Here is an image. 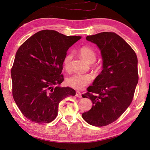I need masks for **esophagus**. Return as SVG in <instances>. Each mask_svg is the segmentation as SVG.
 <instances>
[{
    "mask_svg": "<svg viewBox=\"0 0 150 150\" xmlns=\"http://www.w3.org/2000/svg\"><path fill=\"white\" fill-rule=\"evenodd\" d=\"M75 95H76V97H79V98H81V97H82V93H81L80 91H76Z\"/></svg>",
    "mask_w": 150,
    "mask_h": 150,
    "instance_id": "34e87169",
    "label": "esophagus"
}]
</instances>
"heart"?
I'll list each match as a JSON object with an SVG mask.
<instances>
[{
	"instance_id": "heart-1",
	"label": "heart",
	"mask_w": 150,
	"mask_h": 150,
	"mask_svg": "<svg viewBox=\"0 0 150 150\" xmlns=\"http://www.w3.org/2000/svg\"><path fill=\"white\" fill-rule=\"evenodd\" d=\"M79 53L81 55L89 62L92 63L96 60V53L90 47H82L79 50ZM72 59L73 54L71 53L67 54L64 58V68L68 71L71 70ZM92 79H93V77L89 73H74L66 79V84L68 86L75 89V90H81L86 86L90 84Z\"/></svg>"
}]
</instances>
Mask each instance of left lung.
I'll return each instance as SVG.
<instances>
[{"label":"left lung","instance_id":"8db88e82","mask_svg":"<svg viewBox=\"0 0 150 150\" xmlns=\"http://www.w3.org/2000/svg\"><path fill=\"white\" fill-rule=\"evenodd\" d=\"M86 39L97 44L103 59V70L82 95L92 101L83 119L95 126L113 122L132 103L138 83V60L131 46L117 34L102 32Z\"/></svg>","mask_w":150,"mask_h":150}]
</instances>
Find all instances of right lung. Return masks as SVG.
<instances>
[{
  "mask_svg": "<svg viewBox=\"0 0 150 150\" xmlns=\"http://www.w3.org/2000/svg\"><path fill=\"white\" fill-rule=\"evenodd\" d=\"M80 36H66L54 30H42L19 47L11 68L12 93L19 110L35 123H49L58 115L59 104L76 94L60 87L63 60Z\"/></svg>",
  "mask_w": 150,
  "mask_h": 150,
  "instance_id": "right-lung-1",
  "label": "right lung"
}]
</instances>
